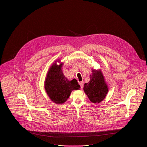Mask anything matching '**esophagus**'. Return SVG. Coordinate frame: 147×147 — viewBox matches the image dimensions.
<instances>
[{
  "label": "esophagus",
  "mask_w": 147,
  "mask_h": 147,
  "mask_svg": "<svg viewBox=\"0 0 147 147\" xmlns=\"http://www.w3.org/2000/svg\"><path fill=\"white\" fill-rule=\"evenodd\" d=\"M79 84H80V85L81 86V88L82 89L83 88V86H84V82H80Z\"/></svg>",
  "instance_id": "1"
}]
</instances>
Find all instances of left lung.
Instances as JSON below:
<instances>
[{
	"instance_id": "1",
	"label": "left lung",
	"mask_w": 147,
	"mask_h": 147,
	"mask_svg": "<svg viewBox=\"0 0 147 147\" xmlns=\"http://www.w3.org/2000/svg\"><path fill=\"white\" fill-rule=\"evenodd\" d=\"M83 89L93 103H99L106 98L109 87L100 69H92L90 81L84 84Z\"/></svg>"
}]
</instances>
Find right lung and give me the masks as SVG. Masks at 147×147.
Returning <instances> with one entry per match:
<instances>
[{
  "instance_id": "add662e5",
  "label": "right lung",
  "mask_w": 147,
  "mask_h": 147,
  "mask_svg": "<svg viewBox=\"0 0 147 147\" xmlns=\"http://www.w3.org/2000/svg\"><path fill=\"white\" fill-rule=\"evenodd\" d=\"M63 65V62H61L59 59L54 61L48 69L44 81L47 94L53 102L57 105L65 103L72 90L80 89L76 79L70 81L64 76L62 70Z\"/></svg>"
}]
</instances>
